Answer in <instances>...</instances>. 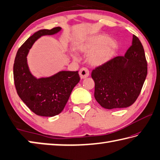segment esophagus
Returning a JSON list of instances; mask_svg holds the SVG:
<instances>
[{
  "instance_id": "obj_1",
  "label": "esophagus",
  "mask_w": 160,
  "mask_h": 160,
  "mask_svg": "<svg viewBox=\"0 0 160 160\" xmlns=\"http://www.w3.org/2000/svg\"><path fill=\"white\" fill-rule=\"evenodd\" d=\"M79 74L80 78L83 79V78H86L89 76V75H90V71H89V70L87 68H82L80 70Z\"/></svg>"
}]
</instances>
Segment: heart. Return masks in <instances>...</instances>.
<instances>
[{
	"label": "heart",
	"instance_id": "heart-1",
	"mask_svg": "<svg viewBox=\"0 0 160 160\" xmlns=\"http://www.w3.org/2000/svg\"><path fill=\"white\" fill-rule=\"evenodd\" d=\"M118 48L115 40L108 39L104 34H97L87 38L78 46V49L84 53H90L89 62L94 66L106 63L112 57Z\"/></svg>",
	"mask_w": 160,
	"mask_h": 160
}]
</instances>
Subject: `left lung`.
Returning <instances> with one entry per match:
<instances>
[{
	"label": "left lung",
	"instance_id": "1",
	"mask_svg": "<svg viewBox=\"0 0 160 160\" xmlns=\"http://www.w3.org/2000/svg\"><path fill=\"white\" fill-rule=\"evenodd\" d=\"M147 74L144 48L133 35L124 56H116L92 70L94 98L105 109L130 107L138 97Z\"/></svg>",
	"mask_w": 160,
	"mask_h": 160
}]
</instances>
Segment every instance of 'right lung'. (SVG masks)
Masks as SVG:
<instances>
[{
    "label": "right lung",
    "instance_id": "obj_1",
    "mask_svg": "<svg viewBox=\"0 0 160 160\" xmlns=\"http://www.w3.org/2000/svg\"><path fill=\"white\" fill-rule=\"evenodd\" d=\"M61 29L57 27L35 32L19 48L15 58L13 77L18 94L38 116H54L60 113L80 80L78 71H61L49 78L37 79L29 70L26 57L34 42L43 35L54 34Z\"/></svg>",
    "mask_w": 160,
    "mask_h": 160
}]
</instances>
